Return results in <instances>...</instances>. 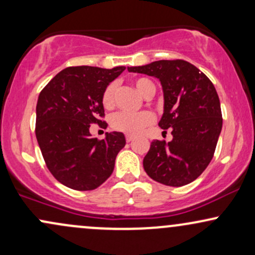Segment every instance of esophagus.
<instances>
[{"instance_id":"obj_1","label":"esophagus","mask_w":255,"mask_h":255,"mask_svg":"<svg viewBox=\"0 0 255 255\" xmlns=\"http://www.w3.org/2000/svg\"><path fill=\"white\" fill-rule=\"evenodd\" d=\"M133 139H134V136L130 135V134H127V135H126V141L127 142H130Z\"/></svg>"}]
</instances>
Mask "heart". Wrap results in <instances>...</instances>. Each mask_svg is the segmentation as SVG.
<instances>
[{
    "mask_svg": "<svg viewBox=\"0 0 255 255\" xmlns=\"http://www.w3.org/2000/svg\"><path fill=\"white\" fill-rule=\"evenodd\" d=\"M134 86L137 92L141 93L144 97L154 93V85L151 80L146 78H137L134 80ZM115 91L116 85L110 83L105 87L102 93V104L105 109H110L115 104ZM153 115L150 111H140V113H127V111H119L115 113L110 119V126L113 129L125 131L128 134H137L144 128L150 126L153 122Z\"/></svg>",
    "mask_w": 255,
    "mask_h": 255,
    "instance_id": "b5f03b06",
    "label": "heart"
}]
</instances>
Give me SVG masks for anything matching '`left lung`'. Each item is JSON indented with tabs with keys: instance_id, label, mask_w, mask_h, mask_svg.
Instances as JSON below:
<instances>
[{
	"instance_id": "obj_1",
	"label": "left lung",
	"mask_w": 255,
	"mask_h": 255,
	"mask_svg": "<svg viewBox=\"0 0 255 255\" xmlns=\"http://www.w3.org/2000/svg\"><path fill=\"white\" fill-rule=\"evenodd\" d=\"M128 71L156 77L164 92L159 127L171 129L172 140H153L144 158L152 180L171 187L193 182L215 154L223 119L219 98L209 78L183 60H160Z\"/></svg>"
}]
</instances>
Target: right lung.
Segmentation results:
<instances>
[{
	"instance_id": "add662e5",
	"label": "right lung",
	"mask_w": 255,
	"mask_h": 255,
	"mask_svg": "<svg viewBox=\"0 0 255 255\" xmlns=\"http://www.w3.org/2000/svg\"><path fill=\"white\" fill-rule=\"evenodd\" d=\"M126 67H68L40 91L36 136L44 162L58 182L75 191H92L113 174L126 145L120 131L105 139L91 136V125L107 127L102 93Z\"/></svg>"
}]
</instances>
